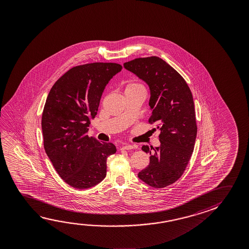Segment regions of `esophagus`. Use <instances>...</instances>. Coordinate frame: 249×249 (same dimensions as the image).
I'll list each match as a JSON object with an SVG mask.
<instances>
[{"label": "esophagus", "mask_w": 249, "mask_h": 249, "mask_svg": "<svg viewBox=\"0 0 249 249\" xmlns=\"http://www.w3.org/2000/svg\"><path fill=\"white\" fill-rule=\"evenodd\" d=\"M134 148H135V147L132 146V145H125V146L122 147V149H123V150H131V149H134Z\"/></svg>", "instance_id": "obj_1"}]
</instances>
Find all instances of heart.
Masks as SVG:
<instances>
[{
  "instance_id": "b5f03b06",
  "label": "heart",
  "mask_w": 249,
  "mask_h": 249,
  "mask_svg": "<svg viewBox=\"0 0 249 249\" xmlns=\"http://www.w3.org/2000/svg\"><path fill=\"white\" fill-rule=\"evenodd\" d=\"M131 89H143L145 90L144 89V87H143L142 84H140V83H135V82H132V83H129V84H127L126 87V90H131Z\"/></svg>"
}]
</instances>
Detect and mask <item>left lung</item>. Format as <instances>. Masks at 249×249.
Instances as JSON below:
<instances>
[{
    "label": "left lung",
    "instance_id": "8db88e82",
    "mask_svg": "<svg viewBox=\"0 0 249 249\" xmlns=\"http://www.w3.org/2000/svg\"><path fill=\"white\" fill-rule=\"evenodd\" d=\"M124 68L149 87L148 123L160 131V147H142L150 154V162L138 177L153 188H165L183 175L195 147L197 125L191 90L174 68L157 56L136 58Z\"/></svg>",
    "mask_w": 249,
    "mask_h": 249
}]
</instances>
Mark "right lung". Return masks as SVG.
Instances as JSON below:
<instances>
[{"label": "right lung", "instance_id": "right-lung-1", "mask_svg": "<svg viewBox=\"0 0 249 249\" xmlns=\"http://www.w3.org/2000/svg\"><path fill=\"white\" fill-rule=\"evenodd\" d=\"M122 69L113 62L76 66L49 91L41 117L43 145L58 175L73 188H92L106 177L107 159L116 147L87 133L105 87Z\"/></svg>", "mask_w": 249, "mask_h": 249}]
</instances>
